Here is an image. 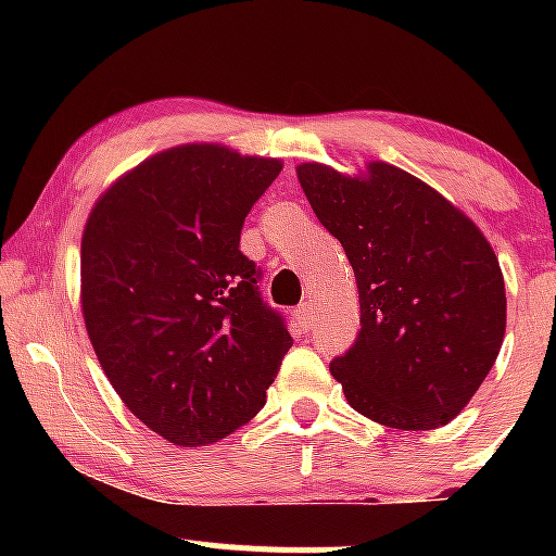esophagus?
<instances>
[{
  "label": "esophagus",
  "mask_w": 556,
  "mask_h": 556,
  "mask_svg": "<svg viewBox=\"0 0 556 556\" xmlns=\"http://www.w3.org/2000/svg\"><path fill=\"white\" fill-rule=\"evenodd\" d=\"M295 321L298 327L303 331L311 329V324H314V316H311V303H300L295 308Z\"/></svg>",
  "instance_id": "obj_1"
}]
</instances>
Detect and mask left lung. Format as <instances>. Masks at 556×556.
<instances>
[{"label": "left lung", "mask_w": 556, "mask_h": 556, "mask_svg": "<svg viewBox=\"0 0 556 556\" xmlns=\"http://www.w3.org/2000/svg\"><path fill=\"white\" fill-rule=\"evenodd\" d=\"M295 172L358 282V340L329 366L350 407L389 429L446 426L504 340L507 298L494 248L439 190L387 162H368L358 175L318 162Z\"/></svg>", "instance_id": "1"}]
</instances>
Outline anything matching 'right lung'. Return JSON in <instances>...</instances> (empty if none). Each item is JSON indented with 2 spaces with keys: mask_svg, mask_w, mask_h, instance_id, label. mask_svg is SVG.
<instances>
[{
  "mask_svg": "<svg viewBox=\"0 0 556 556\" xmlns=\"http://www.w3.org/2000/svg\"><path fill=\"white\" fill-rule=\"evenodd\" d=\"M279 172V159L185 143L125 172L88 214V340L127 410L177 446L248 424L292 348L240 253L242 222Z\"/></svg>",
  "mask_w": 556,
  "mask_h": 556,
  "instance_id": "obj_1",
  "label": "right lung"
}]
</instances>
